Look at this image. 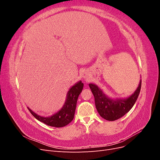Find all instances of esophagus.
<instances>
[{
  "instance_id": "esophagus-1",
  "label": "esophagus",
  "mask_w": 160,
  "mask_h": 160,
  "mask_svg": "<svg viewBox=\"0 0 160 160\" xmlns=\"http://www.w3.org/2000/svg\"><path fill=\"white\" fill-rule=\"evenodd\" d=\"M83 78H85V79H88V74H85V75H83Z\"/></svg>"
}]
</instances>
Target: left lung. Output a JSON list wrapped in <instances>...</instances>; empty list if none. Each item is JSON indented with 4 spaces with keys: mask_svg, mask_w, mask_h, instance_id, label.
Returning <instances> with one entry per match:
<instances>
[{
    "mask_svg": "<svg viewBox=\"0 0 160 160\" xmlns=\"http://www.w3.org/2000/svg\"><path fill=\"white\" fill-rule=\"evenodd\" d=\"M95 98L96 109L101 118L108 121H115L121 118L133 108L139 96L142 86L140 80L137 89L127 98L113 99L105 95L98 85L89 84Z\"/></svg>",
    "mask_w": 160,
    "mask_h": 160,
    "instance_id": "1",
    "label": "left lung"
}]
</instances>
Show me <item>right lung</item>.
Returning a JSON list of instances; mask_svg holds the SVG:
<instances>
[{
    "label": "right lung",
    "mask_w": 160,
    "mask_h": 160,
    "mask_svg": "<svg viewBox=\"0 0 160 160\" xmlns=\"http://www.w3.org/2000/svg\"><path fill=\"white\" fill-rule=\"evenodd\" d=\"M83 83L79 81L72 85L67 93L66 101L62 108L49 117H42L28 108L31 113L37 120L49 126L62 128L68 125L74 118L77 101L81 92L83 90Z\"/></svg>",
    "instance_id": "right-lung-1"
}]
</instances>
